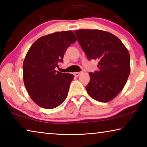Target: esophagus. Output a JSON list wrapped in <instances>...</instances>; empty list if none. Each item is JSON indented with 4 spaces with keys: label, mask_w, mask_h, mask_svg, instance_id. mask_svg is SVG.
Listing matches in <instances>:
<instances>
[{
    "label": "esophagus",
    "mask_w": 147,
    "mask_h": 147,
    "mask_svg": "<svg viewBox=\"0 0 147 147\" xmlns=\"http://www.w3.org/2000/svg\"><path fill=\"white\" fill-rule=\"evenodd\" d=\"M82 73V72H76V73H74V75L75 76H79Z\"/></svg>",
    "instance_id": "34e87169"
}]
</instances>
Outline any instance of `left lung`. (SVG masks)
<instances>
[{"mask_svg": "<svg viewBox=\"0 0 147 147\" xmlns=\"http://www.w3.org/2000/svg\"><path fill=\"white\" fill-rule=\"evenodd\" d=\"M74 33L89 60L98 61V70L89 73L87 92L97 101L111 100L123 89L130 74V57L127 49L117 37L108 32L83 29Z\"/></svg>", "mask_w": 147, "mask_h": 147, "instance_id": "obj_1", "label": "left lung"}]
</instances>
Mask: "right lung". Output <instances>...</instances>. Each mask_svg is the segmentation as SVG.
<instances>
[{"label":"right lung","mask_w":147,"mask_h":147,"mask_svg":"<svg viewBox=\"0 0 147 147\" xmlns=\"http://www.w3.org/2000/svg\"><path fill=\"white\" fill-rule=\"evenodd\" d=\"M71 30L57 32L35 41L23 62V80L32 100L39 106L53 109L67 96L74 75L55 70L63 63L66 50L76 41Z\"/></svg>","instance_id":"right-lung-1"}]
</instances>
